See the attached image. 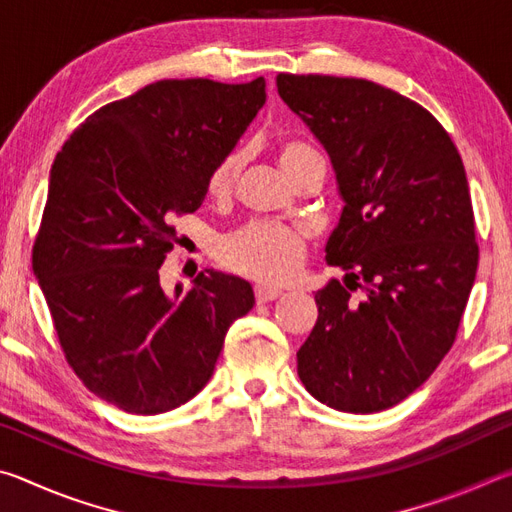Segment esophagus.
<instances>
[{
	"mask_svg": "<svg viewBox=\"0 0 512 512\" xmlns=\"http://www.w3.org/2000/svg\"><path fill=\"white\" fill-rule=\"evenodd\" d=\"M280 296H282V291L275 289V287H268V284H257V287H255L257 302H268V300H275Z\"/></svg>",
	"mask_w": 512,
	"mask_h": 512,
	"instance_id": "obj_1",
	"label": "esophagus"
}]
</instances>
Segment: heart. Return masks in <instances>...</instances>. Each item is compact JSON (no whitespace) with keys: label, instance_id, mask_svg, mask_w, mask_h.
Segmentation results:
<instances>
[{"label":"heart","instance_id":"heart-1","mask_svg":"<svg viewBox=\"0 0 512 512\" xmlns=\"http://www.w3.org/2000/svg\"><path fill=\"white\" fill-rule=\"evenodd\" d=\"M316 151L305 144H287L280 151V164L284 173L291 167L314 155ZM241 171V153H232L225 158L210 176V192L225 194L235 185ZM219 257L225 266L235 268L239 273L264 282H284L298 271L305 257V246H302L296 232L284 228L277 223H253L248 228L225 237L219 244Z\"/></svg>","mask_w":512,"mask_h":512}]
</instances>
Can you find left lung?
<instances>
[{"label":"left lung","mask_w":512,"mask_h":512,"mask_svg":"<svg viewBox=\"0 0 512 512\" xmlns=\"http://www.w3.org/2000/svg\"><path fill=\"white\" fill-rule=\"evenodd\" d=\"M282 101L332 162L343 201L325 259L339 280L316 291L318 320L298 377L345 413L391 409L420 388L456 339L479 246L461 155L429 110L366 79L277 74Z\"/></svg>","instance_id":"8db88e82"}]
</instances>
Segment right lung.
Here are the masks:
<instances>
[{
	"label": "right lung",
	"instance_id": "right-lung-1",
	"mask_svg": "<svg viewBox=\"0 0 512 512\" xmlns=\"http://www.w3.org/2000/svg\"><path fill=\"white\" fill-rule=\"evenodd\" d=\"M264 101L262 76L158 81L99 108L56 155L33 273L67 363L121 411L167 413L201 393L255 305L250 282L214 268L164 291L160 266L173 216L203 205Z\"/></svg>",
	"mask_w": 512,
	"mask_h": 512
}]
</instances>
